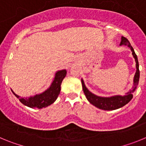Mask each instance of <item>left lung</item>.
Returning a JSON list of instances; mask_svg holds the SVG:
<instances>
[{"label":"left lung","instance_id":"1","mask_svg":"<svg viewBox=\"0 0 146 146\" xmlns=\"http://www.w3.org/2000/svg\"><path fill=\"white\" fill-rule=\"evenodd\" d=\"M120 45H125L130 48L131 51V53L135 58L136 62V72H135V77L133 79V86L132 89H130L129 91L125 94V95L121 96V95H115V96H109V97H103V96H99L95 95L94 94L91 93L88 89L86 88L85 85L84 80L81 79L82 86V90L84 91V94L86 95V99L88 101L91 103V104L94 105L99 109L103 110H114L118 108H121L128 104L131 99L133 98V94L137 89V87L138 86L139 80H140V70H139V63L137 60V56L135 54V50L133 47L130 44L129 40L123 36H121V41Z\"/></svg>","mask_w":146,"mask_h":146}]
</instances>
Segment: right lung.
I'll return each mask as SVG.
<instances>
[{"mask_svg": "<svg viewBox=\"0 0 146 146\" xmlns=\"http://www.w3.org/2000/svg\"><path fill=\"white\" fill-rule=\"evenodd\" d=\"M66 70L62 69L55 72V77L53 78L52 83L50 87L41 94H36L34 96H31L28 98L21 97L18 96L11 90L12 93L15 94L17 99H19L20 102L25 106L31 108H38L42 109L50 106L55 102L60 92V86L62 81L66 75Z\"/></svg>", "mask_w": 146, "mask_h": 146, "instance_id": "obj_1", "label": "right lung"}]
</instances>
